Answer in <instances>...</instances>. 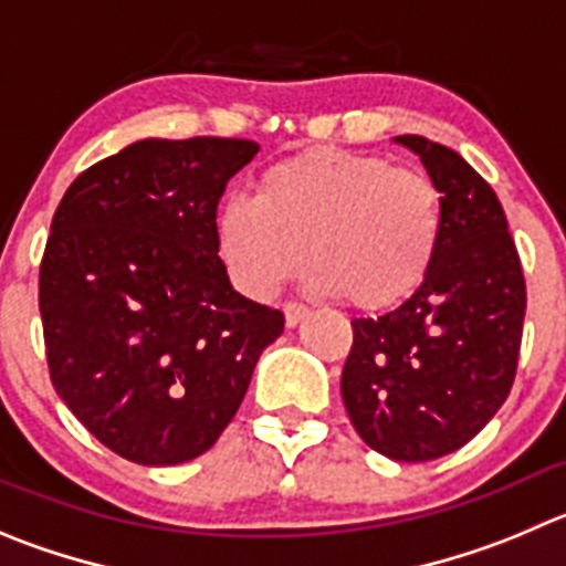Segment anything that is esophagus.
I'll list each match as a JSON object with an SVG mask.
<instances>
[{
  "instance_id": "34e87169",
  "label": "esophagus",
  "mask_w": 566,
  "mask_h": 566,
  "mask_svg": "<svg viewBox=\"0 0 566 566\" xmlns=\"http://www.w3.org/2000/svg\"><path fill=\"white\" fill-rule=\"evenodd\" d=\"M307 315H310L307 304H295V301L284 304V321H287V326H298Z\"/></svg>"
}]
</instances>
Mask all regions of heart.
<instances>
[{
	"mask_svg": "<svg viewBox=\"0 0 566 566\" xmlns=\"http://www.w3.org/2000/svg\"><path fill=\"white\" fill-rule=\"evenodd\" d=\"M443 231L436 181L385 156L315 147L268 167L253 200L218 211V248L237 287L271 298L313 262V287L382 313L424 284Z\"/></svg>",
	"mask_w": 566,
	"mask_h": 566,
	"instance_id": "obj_1",
	"label": "heart"
}]
</instances>
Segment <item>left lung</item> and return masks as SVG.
<instances>
[{
    "label": "left lung",
    "instance_id": "left-lung-1",
    "mask_svg": "<svg viewBox=\"0 0 566 566\" xmlns=\"http://www.w3.org/2000/svg\"><path fill=\"white\" fill-rule=\"evenodd\" d=\"M394 142L421 158L441 192V245L402 307L352 321L340 394L371 450L419 463L461 450L509 399L525 276L494 189L450 147L410 134Z\"/></svg>",
    "mask_w": 566,
    "mask_h": 566
}]
</instances>
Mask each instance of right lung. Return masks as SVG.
<instances>
[{"label": "right lung", "mask_w": 566, "mask_h": 566, "mask_svg": "<svg viewBox=\"0 0 566 566\" xmlns=\"http://www.w3.org/2000/svg\"><path fill=\"white\" fill-rule=\"evenodd\" d=\"M248 139H142L72 181L39 276L50 379L125 461L211 450L284 315L237 293L218 203L256 156Z\"/></svg>", "instance_id": "obj_1"}]
</instances>
